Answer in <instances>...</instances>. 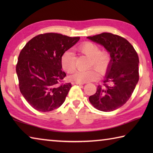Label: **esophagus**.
<instances>
[{
  "mask_svg": "<svg viewBox=\"0 0 153 153\" xmlns=\"http://www.w3.org/2000/svg\"><path fill=\"white\" fill-rule=\"evenodd\" d=\"M72 84H79V85H84V83H79V82H72Z\"/></svg>",
  "mask_w": 153,
  "mask_h": 153,
  "instance_id": "1",
  "label": "esophagus"
}]
</instances>
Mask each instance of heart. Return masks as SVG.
Returning a JSON list of instances; mask_svg holds the SVG:
<instances>
[{
    "instance_id": "obj_1",
    "label": "heart",
    "mask_w": 153,
    "mask_h": 153,
    "mask_svg": "<svg viewBox=\"0 0 153 153\" xmlns=\"http://www.w3.org/2000/svg\"><path fill=\"white\" fill-rule=\"evenodd\" d=\"M77 50L90 56L91 59L90 67L94 66L101 74L105 73L107 70L111 63V56L107 51H100V47L97 44L90 41L81 44ZM61 63L63 69L67 73L74 72L76 67L75 54L70 51L65 52L61 56ZM96 69L91 68L86 71H77L71 75L70 79L72 81L79 83L95 81L100 77L99 72Z\"/></svg>"
}]
</instances>
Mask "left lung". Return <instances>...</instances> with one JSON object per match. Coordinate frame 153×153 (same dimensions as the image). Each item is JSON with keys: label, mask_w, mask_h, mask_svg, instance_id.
I'll list each match as a JSON object with an SVG mask.
<instances>
[{"label": "left lung", "mask_w": 153, "mask_h": 153, "mask_svg": "<svg viewBox=\"0 0 153 153\" xmlns=\"http://www.w3.org/2000/svg\"><path fill=\"white\" fill-rule=\"evenodd\" d=\"M88 39L102 45L111 56L103 86L89 100L97 109L108 112L128 101L139 79V58L133 46L125 38L111 33H102Z\"/></svg>", "instance_id": "obj_1"}]
</instances>
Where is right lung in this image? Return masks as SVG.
I'll return each mask as SVG.
<instances>
[{"instance_id": "add662e5", "label": "right lung", "mask_w": 153, "mask_h": 153, "mask_svg": "<svg viewBox=\"0 0 153 153\" xmlns=\"http://www.w3.org/2000/svg\"><path fill=\"white\" fill-rule=\"evenodd\" d=\"M79 38L46 33L33 37L21 51L16 65L19 90L34 109L48 112L64 102L71 84H60L66 76L61 58Z\"/></svg>"}]
</instances>
